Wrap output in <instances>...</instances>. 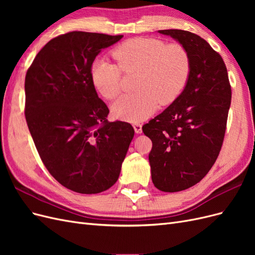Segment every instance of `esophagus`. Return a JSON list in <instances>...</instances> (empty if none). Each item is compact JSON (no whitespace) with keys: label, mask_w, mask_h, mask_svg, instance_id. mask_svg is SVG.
I'll use <instances>...</instances> for the list:
<instances>
[{"label":"esophagus","mask_w":255,"mask_h":255,"mask_svg":"<svg viewBox=\"0 0 255 255\" xmlns=\"http://www.w3.org/2000/svg\"><path fill=\"white\" fill-rule=\"evenodd\" d=\"M133 127H134L136 134H141L142 133V126L140 125V123H135Z\"/></svg>","instance_id":"34e87169"}]
</instances>
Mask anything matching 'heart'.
I'll use <instances>...</instances> for the list:
<instances>
[{
  "instance_id": "obj_1",
  "label": "heart",
  "mask_w": 255,
  "mask_h": 255,
  "mask_svg": "<svg viewBox=\"0 0 255 255\" xmlns=\"http://www.w3.org/2000/svg\"><path fill=\"white\" fill-rule=\"evenodd\" d=\"M113 56L118 66L97 60L91 68V80L100 94L111 100L121 90V70L139 71L135 82L138 92L122 96L112 105L113 115L123 121L137 123L150 117L158 103H172L189 79L190 57L180 43L134 38L117 45Z\"/></svg>"
}]
</instances>
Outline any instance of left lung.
Listing matches in <instances>:
<instances>
[{
    "label": "left lung",
    "mask_w": 255,
    "mask_h": 255,
    "mask_svg": "<svg viewBox=\"0 0 255 255\" xmlns=\"http://www.w3.org/2000/svg\"><path fill=\"white\" fill-rule=\"evenodd\" d=\"M187 50L190 74L182 94L142 132L152 141V182L165 192L201 181L217 159L225 138L231 86L225 61L203 38L182 29H161Z\"/></svg>",
    "instance_id": "1"
}]
</instances>
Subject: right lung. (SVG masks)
Masks as SVG:
<instances>
[{
  "label": "right lung",
  "mask_w": 255,
  "mask_h": 255,
  "mask_svg": "<svg viewBox=\"0 0 255 255\" xmlns=\"http://www.w3.org/2000/svg\"><path fill=\"white\" fill-rule=\"evenodd\" d=\"M123 36L71 32L50 40L25 76V118L42 163L63 186L99 194L117 182L134 137L128 122L107 121L91 66Z\"/></svg>",
  "instance_id": "right-lung-1"
}]
</instances>
